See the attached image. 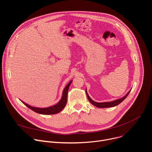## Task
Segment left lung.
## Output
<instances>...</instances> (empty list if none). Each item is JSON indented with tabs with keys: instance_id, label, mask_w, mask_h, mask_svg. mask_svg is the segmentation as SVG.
I'll list each match as a JSON object with an SVG mask.
<instances>
[{
	"instance_id": "obj_1",
	"label": "left lung",
	"mask_w": 152,
	"mask_h": 152,
	"mask_svg": "<svg viewBox=\"0 0 152 152\" xmlns=\"http://www.w3.org/2000/svg\"><path fill=\"white\" fill-rule=\"evenodd\" d=\"M130 92V91H129L128 92V93H127V94L126 96H124L123 98H120L119 99H117V100H115V101H112V102H96L94 101H93L90 98V96H88L87 92V90H86V94H87V98H88V101H90V102L93 104V105L97 107H99V108H108V107H115V106H116L118 105V104H119L121 102H122L124 99H125L127 96L129 95V93Z\"/></svg>"
}]
</instances>
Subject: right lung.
I'll list each match as a JSON object with an SVG mask.
<instances>
[{"instance_id": "add662e5", "label": "right lung", "mask_w": 152, "mask_h": 152, "mask_svg": "<svg viewBox=\"0 0 152 152\" xmlns=\"http://www.w3.org/2000/svg\"><path fill=\"white\" fill-rule=\"evenodd\" d=\"M72 82V80H71L69 83L67 84V86L65 87L63 91L62 96L61 99L59 101V102L56 104V105H54L53 106L47 107V108H38V107H32L28 104L25 103L24 102L21 101L29 108L32 110L33 111L35 112L36 113L42 114V115H53V114H56L60 112L61 110L65 107L66 101H67V94H68V91L69 89V87H70L71 83Z\"/></svg>"}]
</instances>
